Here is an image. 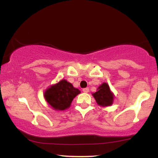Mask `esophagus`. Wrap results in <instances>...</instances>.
<instances>
[{
    "label": "esophagus",
    "instance_id": "1",
    "mask_svg": "<svg viewBox=\"0 0 158 158\" xmlns=\"http://www.w3.org/2000/svg\"><path fill=\"white\" fill-rule=\"evenodd\" d=\"M83 91L84 93H88L89 92V88H83Z\"/></svg>",
    "mask_w": 158,
    "mask_h": 158
}]
</instances>
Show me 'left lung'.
<instances>
[{
	"label": "left lung",
	"mask_w": 158,
	"mask_h": 158,
	"mask_svg": "<svg viewBox=\"0 0 158 158\" xmlns=\"http://www.w3.org/2000/svg\"><path fill=\"white\" fill-rule=\"evenodd\" d=\"M93 96L100 106H110L113 102L114 94L111 92L108 84L106 83L100 85L97 91L93 93Z\"/></svg>",
	"instance_id": "1"
}]
</instances>
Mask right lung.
Returning <instances> with one entry per match:
<instances>
[{
    "instance_id": "right-lung-1",
    "label": "right lung",
    "mask_w": 158,
    "mask_h": 158,
    "mask_svg": "<svg viewBox=\"0 0 158 158\" xmlns=\"http://www.w3.org/2000/svg\"><path fill=\"white\" fill-rule=\"evenodd\" d=\"M80 93L81 91L71 83L66 80H61L45 91L44 98L54 110H64L70 106L73 98Z\"/></svg>"
}]
</instances>
